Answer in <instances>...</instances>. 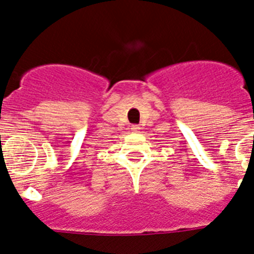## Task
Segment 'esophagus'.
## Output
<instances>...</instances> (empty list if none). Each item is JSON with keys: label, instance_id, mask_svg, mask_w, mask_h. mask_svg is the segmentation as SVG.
Returning a JSON list of instances; mask_svg holds the SVG:
<instances>
[{"label": "esophagus", "instance_id": "esophagus-1", "mask_svg": "<svg viewBox=\"0 0 254 254\" xmlns=\"http://www.w3.org/2000/svg\"><path fill=\"white\" fill-rule=\"evenodd\" d=\"M140 129H141L140 126H137V125L131 126V132H133V133H138V132H140Z\"/></svg>", "mask_w": 254, "mask_h": 254}]
</instances>
